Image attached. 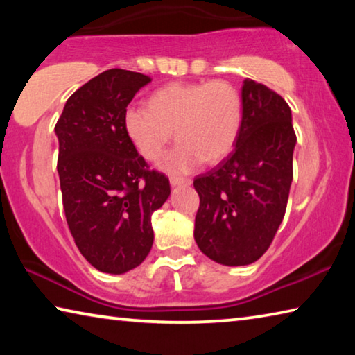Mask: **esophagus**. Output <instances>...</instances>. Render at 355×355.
<instances>
[{"label":"esophagus","mask_w":355,"mask_h":355,"mask_svg":"<svg viewBox=\"0 0 355 355\" xmlns=\"http://www.w3.org/2000/svg\"><path fill=\"white\" fill-rule=\"evenodd\" d=\"M171 184L172 186H188L191 184V180L189 178H184V177H171Z\"/></svg>","instance_id":"1"}]
</instances>
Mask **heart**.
Returning a JSON list of instances; mask_svg holds the SVG:
<instances>
[{
  "instance_id": "heart-1",
  "label": "heart",
  "mask_w": 355,
  "mask_h": 355,
  "mask_svg": "<svg viewBox=\"0 0 355 355\" xmlns=\"http://www.w3.org/2000/svg\"><path fill=\"white\" fill-rule=\"evenodd\" d=\"M241 97L227 81L172 83L148 98V107L130 106L123 127L144 158L158 161L175 130L180 141L166 156L169 172H189L203 161L218 163L232 152L241 128Z\"/></svg>"
}]
</instances>
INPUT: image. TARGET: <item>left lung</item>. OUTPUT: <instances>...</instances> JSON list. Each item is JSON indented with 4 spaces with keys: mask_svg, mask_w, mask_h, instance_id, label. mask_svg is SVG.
<instances>
[{
    "mask_svg": "<svg viewBox=\"0 0 355 355\" xmlns=\"http://www.w3.org/2000/svg\"><path fill=\"white\" fill-rule=\"evenodd\" d=\"M243 119L233 152L194 180L200 197L194 239L225 266L257 261L285 216L296 146L291 110L264 84L245 78Z\"/></svg>",
    "mask_w": 355,
    "mask_h": 355,
    "instance_id": "obj_1",
    "label": "left lung"
}]
</instances>
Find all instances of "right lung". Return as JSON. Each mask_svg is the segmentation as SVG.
Listing matches in <instances>:
<instances>
[{"instance_id":"right-lung-1","label":"right lung","mask_w":355,"mask_h":355,"mask_svg":"<svg viewBox=\"0 0 355 355\" xmlns=\"http://www.w3.org/2000/svg\"><path fill=\"white\" fill-rule=\"evenodd\" d=\"M150 81L106 70L71 95L55 127L65 219L83 257L101 272L125 274L146 260L152 214L171 196L169 178L147 169L123 127L130 101Z\"/></svg>"}]
</instances>
